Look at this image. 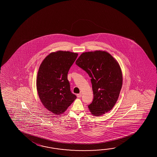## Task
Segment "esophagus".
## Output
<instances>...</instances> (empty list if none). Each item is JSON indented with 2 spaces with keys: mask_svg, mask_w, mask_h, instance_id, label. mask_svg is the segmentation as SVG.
Instances as JSON below:
<instances>
[{
  "mask_svg": "<svg viewBox=\"0 0 157 157\" xmlns=\"http://www.w3.org/2000/svg\"><path fill=\"white\" fill-rule=\"evenodd\" d=\"M81 96H82V94H81V93L78 94H77V97H78V98H80V97H81Z\"/></svg>",
  "mask_w": 157,
  "mask_h": 157,
  "instance_id": "34e87169",
  "label": "esophagus"
}]
</instances>
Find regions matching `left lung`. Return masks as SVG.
<instances>
[{"instance_id":"left-lung-1","label":"left lung","mask_w":157,"mask_h":157,"mask_svg":"<svg viewBox=\"0 0 157 157\" xmlns=\"http://www.w3.org/2000/svg\"><path fill=\"white\" fill-rule=\"evenodd\" d=\"M76 64L91 77L94 99L88 105L90 112L99 116L116 103L122 86V74L117 60L105 51L81 54Z\"/></svg>"}]
</instances>
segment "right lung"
<instances>
[{
  "mask_svg": "<svg viewBox=\"0 0 157 157\" xmlns=\"http://www.w3.org/2000/svg\"><path fill=\"white\" fill-rule=\"evenodd\" d=\"M77 56L76 53L59 50L49 54L40 64L37 93L44 106L53 113H63L77 98L71 91L67 74Z\"/></svg>",
  "mask_w": 157,
  "mask_h": 157,
  "instance_id": "obj_1",
  "label": "right lung"
}]
</instances>
